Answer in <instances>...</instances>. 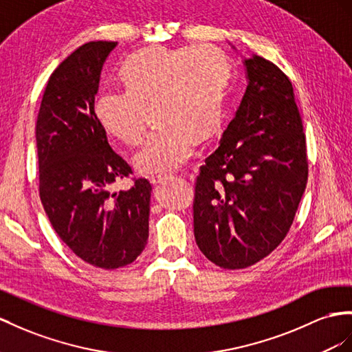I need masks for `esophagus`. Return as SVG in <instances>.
Returning <instances> with one entry per match:
<instances>
[{"instance_id":"obj_1","label":"esophagus","mask_w":352,"mask_h":352,"mask_svg":"<svg viewBox=\"0 0 352 352\" xmlns=\"http://www.w3.org/2000/svg\"><path fill=\"white\" fill-rule=\"evenodd\" d=\"M170 175H166V174H160V175H155L150 178V183L151 184H160V183H165L166 179H169Z\"/></svg>"}]
</instances>
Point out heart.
<instances>
[{
	"label": "heart",
	"mask_w": 352,
	"mask_h": 352,
	"mask_svg": "<svg viewBox=\"0 0 352 352\" xmlns=\"http://www.w3.org/2000/svg\"><path fill=\"white\" fill-rule=\"evenodd\" d=\"M120 76L124 87L102 89L95 113L108 133L133 146L142 141L156 108L160 126L133 157L140 173L182 168L197 138H211L221 126L230 65L219 49L148 47L126 59Z\"/></svg>",
	"instance_id": "obj_1"
}]
</instances>
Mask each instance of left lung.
Masks as SVG:
<instances>
[{
    "mask_svg": "<svg viewBox=\"0 0 352 352\" xmlns=\"http://www.w3.org/2000/svg\"><path fill=\"white\" fill-rule=\"evenodd\" d=\"M244 65L245 94L195 187L196 244L223 269L248 267L281 244L308 182L290 78L257 55Z\"/></svg>",
    "mask_w": 352,
    "mask_h": 352,
    "instance_id": "1",
    "label": "left lung"
}]
</instances>
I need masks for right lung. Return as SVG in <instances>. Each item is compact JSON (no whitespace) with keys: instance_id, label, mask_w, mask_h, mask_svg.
<instances>
[{"instance_id":"add662e5","label":"right lung","mask_w":352,"mask_h":352,"mask_svg":"<svg viewBox=\"0 0 352 352\" xmlns=\"http://www.w3.org/2000/svg\"><path fill=\"white\" fill-rule=\"evenodd\" d=\"M114 41H90L53 71L35 126L40 199L58 236L86 263L113 270L135 262L148 239L151 184L132 174L95 114L99 77Z\"/></svg>"}]
</instances>
